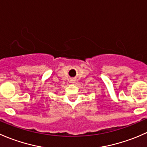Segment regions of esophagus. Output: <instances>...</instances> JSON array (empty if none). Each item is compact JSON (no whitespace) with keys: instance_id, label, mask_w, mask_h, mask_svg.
I'll return each instance as SVG.
<instances>
[{"instance_id":"34e87169","label":"esophagus","mask_w":147,"mask_h":147,"mask_svg":"<svg viewBox=\"0 0 147 147\" xmlns=\"http://www.w3.org/2000/svg\"><path fill=\"white\" fill-rule=\"evenodd\" d=\"M71 83H74V81H71Z\"/></svg>"}]
</instances>
